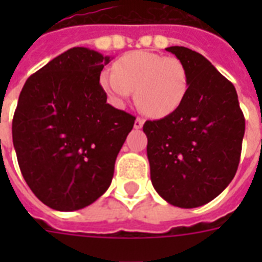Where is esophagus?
Masks as SVG:
<instances>
[{
    "label": "esophagus",
    "mask_w": 262,
    "mask_h": 262,
    "mask_svg": "<svg viewBox=\"0 0 262 262\" xmlns=\"http://www.w3.org/2000/svg\"><path fill=\"white\" fill-rule=\"evenodd\" d=\"M144 125V119L143 118H136L135 121V127L136 129H141Z\"/></svg>",
    "instance_id": "34e87169"
}]
</instances>
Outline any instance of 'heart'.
I'll return each mask as SVG.
<instances>
[{"instance_id": "1", "label": "heart", "mask_w": 262, "mask_h": 262, "mask_svg": "<svg viewBox=\"0 0 262 262\" xmlns=\"http://www.w3.org/2000/svg\"><path fill=\"white\" fill-rule=\"evenodd\" d=\"M100 75V85L115 106L135 92L136 104L152 118H164L179 108L189 90L186 67L175 57L132 51Z\"/></svg>"}]
</instances>
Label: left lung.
<instances>
[{"mask_svg":"<svg viewBox=\"0 0 262 262\" xmlns=\"http://www.w3.org/2000/svg\"><path fill=\"white\" fill-rule=\"evenodd\" d=\"M166 50L186 67L189 90L178 110L144 123L151 181L171 205L201 207L238 170L245 117L235 87L205 57L182 46Z\"/></svg>","mask_w":262,"mask_h":262,"instance_id":"1","label":"left lung"}]
</instances>
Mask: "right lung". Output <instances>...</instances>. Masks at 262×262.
Returning <instances> with one entry per match:
<instances>
[{
	"mask_svg": "<svg viewBox=\"0 0 262 262\" xmlns=\"http://www.w3.org/2000/svg\"><path fill=\"white\" fill-rule=\"evenodd\" d=\"M110 57L65 51L28 77L12 122L20 171L55 211H77L108 189L135 117L107 103L100 72Z\"/></svg>",
	"mask_w": 262,
	"mask_h": 262,
	"instance_id": "add662e5",
	"label": "right lung"
}]
</instances>
